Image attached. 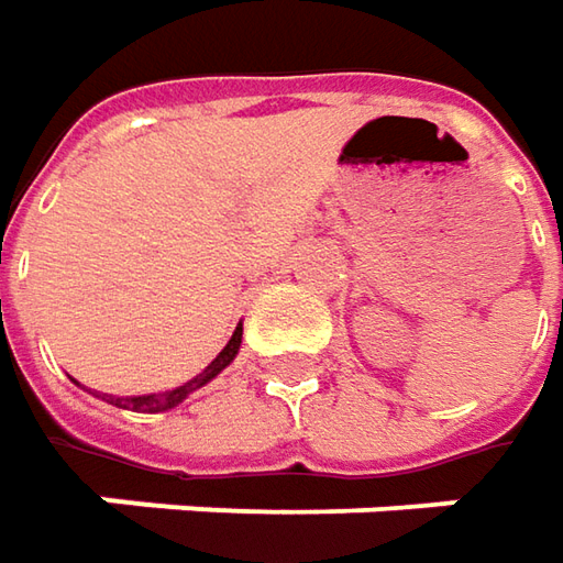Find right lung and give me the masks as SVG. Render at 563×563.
I'll return each mask as SVG.
<instances>
[{
    "label": "right lung",
    "mask_w": 563,
    "mask_h": 563,
    "mask_svg": "<svg viewBox=\"0 0 563 563\" xmlns=\"http://www.w3.org/2000/svg\"><path fill=\"white\" fill-rule=\"evenodd\" d=\"M240 345H243V323H236L233 336H230V342H227L221 352H218V358L211 361L202 374H196L192 379H186L184 386H174V389H165V393H148V396H102V398H106L108 405H114V408H126V411H136V415H162V411H170V408H177L186 396H192L196 389H202L205 383H211V379L221 374L223 367H230L233 358L240 355Z\"/></svg>",
    "instance_id": "1"
}]
</instances>
